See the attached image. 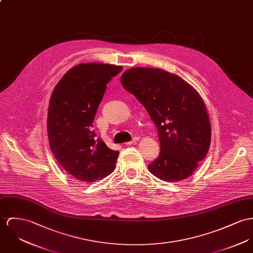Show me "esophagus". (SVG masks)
<instances>
[{"label": "esophagus", "mask_w": 253, "mask_h": 253, "mask_svg": "<svg viewBox=\"0 0 253 253\" xmlns=\"http://www.w3.org/2000/svg\"><path fill=\"white\" fill-rule=\"evenodd\" d=\"M137 140H138V138H137V137H135V138H134L132 141H129V142H127V143H126V145H132V144H135Z\"/></svg>", "instance_id": "esophagus-1"}]
</instances>
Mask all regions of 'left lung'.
I'll use <instances>...</instances> for the list:
<instances>
[{
    "label": "left lung",
    "instance_id": "8db88e82",
    "mask_svg": "<svg viewBox=\"0 0 253 253\" xmlns=\"http://www.w3.org/2000/svg\"><path fill=\"white\" fill-rule=\"evenodd\" d=\"M122 86L146 109L158 128L161 152L149 171L166 182L192 176L208 153L211 123L193 85L160 68L133 67L120 78Z\"/></svg>",
    "mask_w": 253,
    "mask_h": 253
}]
</instances>
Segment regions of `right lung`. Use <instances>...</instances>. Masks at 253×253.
Segmentation results:
<instances>
[{
	"instance_id": "add662e5",
	"label": "right lung",
	"mask_w": 253,
	"mask_h": 253,
	"mask_svg": "<svg viewBox=\"0 0 253 253\" xmlns=\"http://www.w3.org/2000/svg\"><path fill=\"white\" fill-rule=\"evenodd\" d=\"M122 69L109 63H80L58 81L50 97V148L63 169L82 182L99 181L115 170L119 152L96 138L92 123L107 84Z\"/></svg>"
}]
</instances>
